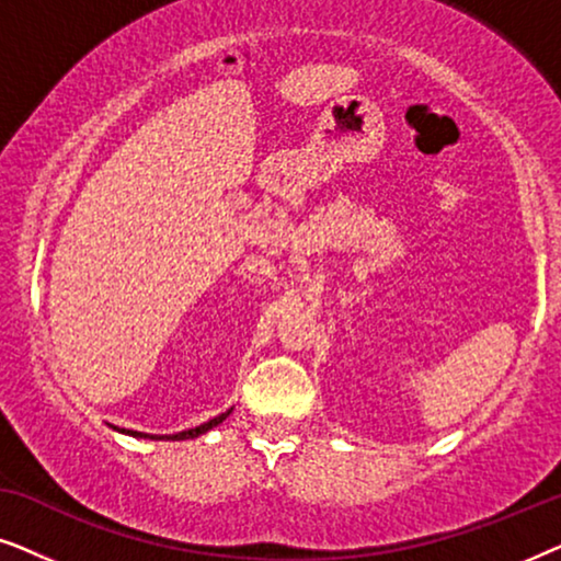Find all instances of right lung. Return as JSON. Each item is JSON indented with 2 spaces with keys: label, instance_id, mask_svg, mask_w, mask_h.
I'll return each instance as SVG.
<instances>
[{
  "label": "right lung",
  "instance_id": "right-lung-1",
  "mask_svg": "<svg viewBox=\"0 0 561 561\" xmlns=\"http://www.w3.org/2000/svg\"><path fill=\"white\" fill-rule=\"evenodd\" d=\"M229 413H232V409L229 411H225V413H219L217 419H211V421H206V424H202V426H196V428H188V432H179V434H165V436H158V434H142V432H129V428H117V426H112L114 432H119V434H127V436H135V439H152V442H160V439H168V442H183V439H196V436H202V434H206V432H211L214 426H219L221 421H225Z\"/></svg>",
  "mask_w": 561,
  "mask_h": 561
}]
</instances>
